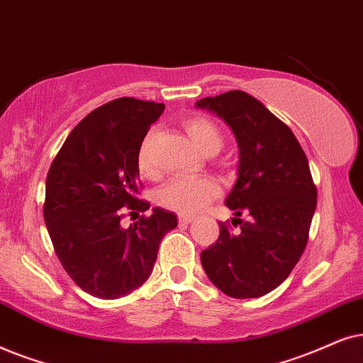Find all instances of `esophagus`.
Segmentation results:
<instances>
[{
    "instance_id": "obj_1",
    "label": "esophagus",
    "mask_w": 363,
    "mask_h": 363,
    "mask_svg": "<svg viewBox=\"0 0 363 363\" xmlns=\"http://www.w3.org/2000/svg\"><path fill=\"white\" fill-rule=\"evenodd\" d=\"M192 220H194V216H189V214H179V222H181V224H191Z\"/></svg>"
}]
</instances>
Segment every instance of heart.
I'll list each match as a JSON object with an SVG mask.
<instances>
[{
	"instance_id": "1",
	"label": "heart",
	"mask_w": 363,
	"mask_h": 363,
	"mask_svg": "<svg viewBox=\"0 0 363 363\" xmlns=\"http://www.w3.org/2000/svg\"><path fill=\"white\" fill-rule=\"evenodd\" d=\"M182 128L189 134L197 149L206 156H214L224 144L219 128L211 119L202 118V116H192V118L184 119ZM151 143L152 134H149L139 147L136 159L138 171L144 177L156 176V167H154L151 157ZM217 194H219V184L211 177L172 179L162 187H159L156 202L167 211L179 212V214H194L209 204Z\"/></svg>"
}]
</instances>
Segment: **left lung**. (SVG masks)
Here are the masks:
<instances>
[{"label": "left lung", "instance_id": "1", "mask_svg": "<svg viewBox=\"0 0 363 363\" xmlns=\"http://www.w3.org/2000/svg\"><path fill=\"white\" fill-rule=\"evenodd\" d=\"M238 139L239 177L225 206L235 212L234 234L220 222L219 239L201 252L214 286L234 298H254L289 277L306 250L317 187L306 152L287 124L244 91L204 98ZM242 213L247 221L239 220Z\"/></svg>", "mask_w": 363, "mask_h": 363}]
</instances>
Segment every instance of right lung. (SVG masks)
<instances>
[{
	"mask_svg": "<svg viewBox=\"0 0 363 363\" xmlns=\"http://www.w3.org/2000/svg\"><path fill=\"white\" fill-rule=\"evenodd\" d=\"M164 104L119 98L94 109L72 129L46 177L43 214L55 252L77 287L119 298L152 272L159 244L177 225L154 207L124 229L125 211L146 212L138 199V152Z\"/></svg>",
	"mask_w": 363,
	"mask_h": 363,
	"instance_id": "obj_1",
	"label": "right lung"
}]
</instances>
